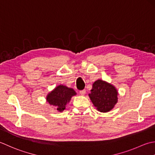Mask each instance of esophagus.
I'll use <instances>...</instances> for the list:
<instances>
[{
  "mask_svg": "<svg viewBox=\"0 0 155 155\" xmlns=\"http://www.w3.org/2000/svg\"><path fill=\"white\" fill-rule=\"evenodd\" d=\"M80 94L81 95H84L85 94H86V90H82L80 91Z\"/></svg>",
  "mask_w": 155,
  "mask_h": 155,
  "instance_id": "esophagus-1",
  "label": "esophagus"
}]
</instances>
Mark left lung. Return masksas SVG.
<instances>
[{
    "instance_id": "obj_1",
    "label": "left lung",
    "mask_w": 155,
    "mask_h": 155,
    "mask_svg": "<svg viewBox=\"0 0 155 155\" xmlns=\"http://www.w3.org/2000/svg\"><path fill=\"white\" fill-rule=\"evenodd\" d=\"M118 91L113 85L97 80L92 85L89 97L94 106L100 112L111 110L118 102Z\"/></svg>"
}]
</instances>
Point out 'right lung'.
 <instances>
[{
  "instance_id": "add662e5",
  "label": "right lung",
  "mask_w": 155,
  "mask_h": 155,
  "mask_svg": "<svg viewBox=\"0 0 155 155\" xmlns=\"http://www.w3.org/2000/svg\"><path fill=\"white\" fill-rule=\"evenodd\" d=\"M76 95V92L72 88L64 85H59L47 96V102L50 105L55 106L58 111L61 112L65 109L66 104L69 102L72 96Z\"/></svg>"
}]
</instances>
